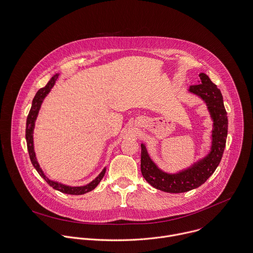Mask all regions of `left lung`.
I'll return each mask as SVG.
<instances>
[{
  "label": "left lung",
  "mask_w": 253,
  "mask_h": 253,
  "mask_svg": "<svg viewBox=\"0 0 253 253\" xmlns=\"http://www.w3.org/2000/svg\"><path fill=\"white\" fill-rule=\"evenodd\" d=\"M198 85L189 87V92L199 96L206 104L213 120L210 152L187 169L166 173L150 158L146 147L141 144V172L146 181L156 189L168 193H182L202 185L219 165L227 138L228 119L220 90L204 74H199Z\"/></svg>",
  "instance_id": "left-lung-1"
}]
</instances>
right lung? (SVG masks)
I'll return each instance as SVG.
<instances>
[{
	"mask_svg": "<svg viewBox=\"0 0 253 253\" xmlns=\"http://www.w3.org/2000/svg\"><path fill=\"white\" fill-rule=\"evenodd\" d=\"M59 74L54 75L50 81L47 83V85L43 88H41L37 93H36L33 102H32V107L31 110L29 112V115L27 117V123H26V140H27V147H28V152H29V156L31 159V162L33 164V166L35 167V169L37 170V172L40 174V176L42 178H44L46 180V182L52 186L54 189L62 192V193H66V194H71V195H82L85 194L87 192L92 191L93 189H95V187L100 183V181L102 180V178L105 175L106 172V168H104L102 170V172L93 180L92 182H90L87 185L84 186H78V187H72V186H68L56 181H53V180H50L43 172V170L41 169L37 158H36V154L34 151V141H33V133H34V128H35V122L36 119H37L39 110L41 108V105L43 103V100L45 99V97L50 93L51 89L54 87L57 79H58Z\"/></svg>",
	"mask_w": 253,
	"mask_h": 253,
	"instance_id": "add662e5",
	"label": "right lung"
}]
</instances>
